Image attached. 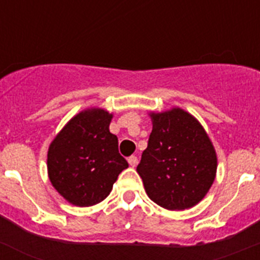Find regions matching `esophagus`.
<instances>
[{
	"label": "esophagus",
	"mask_w": 260,
	"mask_h": 260,
	"mask_svg": "<svg viewBox=\"0 0 260 260\" xmlns=\"http://www.w3.org/2000/svg\"><path fill=\"white\" fill-rule=\"evenodd\" d=\"M127 161H128V164H130V167H137V164H138V157L137 156H130V157L127 158Z\"/></svg>",
	"instance_id": "obj_1"
}]
</instances>
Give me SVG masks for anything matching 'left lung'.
Returning <instances> with one entry per match:
<instances>
[{
  "instance_id": "8db88e82",
  "label": "left lung",
  "mask_w": 260,
  "mask_h": 260,
  "mask_svg": "<svg viewBox=\"0 0 260 260\" xmlns=\"http://www.w3.org/2000/svg\"><path fill=\"white\" fill-rule=\"evenodd\" d=\"M150 117L152 132L137 167L147 195L167 210L194 207L215 181L212 142L198 119L181 108Z\"/></svg>"
}]
</instances>
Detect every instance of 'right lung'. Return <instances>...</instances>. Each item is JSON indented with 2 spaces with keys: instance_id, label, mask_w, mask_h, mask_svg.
Returning a JSON list of instances; mask_svg holds the SVG:
<instances>
[{
  "instance_id": "right-lung-1",
  "label": "right lung",
  "mask_w": 260,
  "mask_h": 260,
  "mask_svg": "<svg viewBox=\"0 0 260 260\" xmlns=\"http://www.w3.org/2000/svg\"><path fill=\"white\" fill-rule=\"evenodd\" d=\"M110 114L102 108L82 110L56 135L48 150V176L69 203H100L128 167L118 152V138L109 132Z\"/></svg>"
}]
</instances>
